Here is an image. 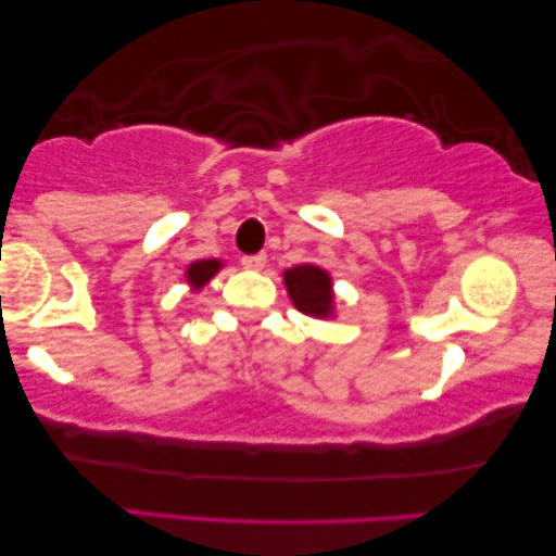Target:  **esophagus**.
<instances>
[{
    "instance_id": "1",
    "label": "esophagus",
    "mask_w": 556,
    "mask_h": 556,
    "mask_svg": "<svg viewBox=\"0 0 556 556\" xmlns=\"http://www.w3.org/2000/svg\"><path fill=\"white\" fill-rule=\"evenodd\" d=\"M242 268H250V270H263L265 263H268V255L265 253H257V255H242Z\"/></svg>"
}]
</instances>
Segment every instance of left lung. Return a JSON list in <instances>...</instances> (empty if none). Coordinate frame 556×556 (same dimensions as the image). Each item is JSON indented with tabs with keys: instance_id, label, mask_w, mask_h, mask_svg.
I'll use <instances>...</instances> for the list:
<instances>
[{
	"instance_id": "obj_1",
	"label": "left lung",
	"mask_w": 556,
	"mask_h": 556,
	"mask_svg": "<svg viewBox=\"0 0 556 556\" xmlns=\"http://www.w3.org/2000/svg\"><path fill=\"white\" fill-rule=\"evenodd\" d=\"M286 291L291 295L293 306L301 314L314 318H329L333 316V291H331V276L324 268L314 263L295 265V268L283 273Z\"/></svg>"
}]
</instances>
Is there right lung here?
I'll use <instances>...</instances> for the list:
<instances>
[{"label": "right lung", "mask_w": 556, "mask_h": 556, "mask_svg": "<svg viewBox=\"0 0 556 556\" xmlns=\"http://www.w3.org/2000/svg\"><path fill=\"white\" fill-rule=\"evenodd\" d=\"M223 268V261H194L192 265L187 268V283L194 288V291H200L210 283V278L215 276V273Z\"/></svg>", "instance_id": "1"}]
</instances>
